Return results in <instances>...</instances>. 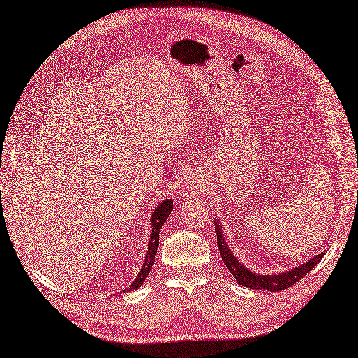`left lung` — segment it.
<instances>
[{"label":"left lung","mask_w":358,"mask_h":358,"mask_svg":"<svg viewBox=\"0 0 358 358\" xmlns=\"http://www.w3.org/2000/svg\"><path fill=\"white\" fill-rule=\"evenodd\" d=\"M215 224V231H217V241H218V249L221 258L226 264V267L230 270V273L234 275L236 282L246 286L249 289L254 290H271V292H275V290H285L295 285L298 280H301L303 275L308 274L319 261L324 257V252L317 254L315 257L310 258L308 261H303L301 266H296L292 270L282 271L277 274H258L252 270L246 268L243 264L236 258L233 254V250L227 245L226 239H224V230H222V224L218 217L214 218Z\"/></svg>","instance_id":"obj_1"}]
</instances>
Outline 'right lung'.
<instances>
[{
  "mask_svg": "<svg viewBox=\"0 0 358 358\" xmlns=\"http://www.w3.org/2000/svg\"><path fill=\"white\" fill-rule=\"evenodd\" d=\"M172 208H174V203H172V199H165L164 202L159 203L155 210L152 213L150 217V237H149V249L145 252V258L143 261V266L137 274V277L134 279L124 292H131V290H137L144 280L148 279V275L150 273V270L153 268L155 264V258H156V250H157V245H159V234H161V229L164 226V222L166 221V218L169 217ZM117 294H122V290H119Z\"/></svg>",
  "mask_w": 358,
  "mask_h": 358,
  "instance_id": "right-lung-1",
  "label": "right lung"
}]
</instances>
